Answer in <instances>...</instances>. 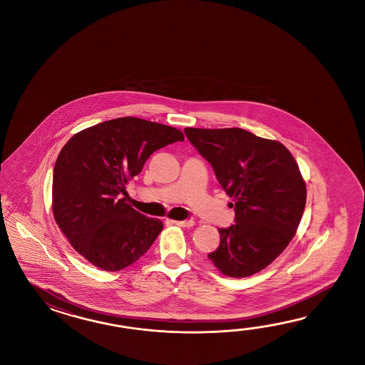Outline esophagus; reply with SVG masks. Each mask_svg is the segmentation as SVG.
<instances>
[{
    "instance_id": "obj_1",
    "label": "esophagus",
    "mask_w": 365,
    "mask_h": 365,
    "mask_svg": "<svg viewBox=\"0 0 365 365\" xmlns=\"http://www.w3.org/2000/svg\"><path fill=\"white\" fill-rule=\"evenodd\" d=\"M175 225L180 227H192L194 225L193 219H185V220H175Z\"/></svg>"
}]
</instances>
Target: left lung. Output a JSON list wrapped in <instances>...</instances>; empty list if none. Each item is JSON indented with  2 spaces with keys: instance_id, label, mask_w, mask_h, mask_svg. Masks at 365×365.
<instances>
[{
  "instance_id": "obj_1",
  "label": "left lung",
  "mask_w": 365,
  "mask_h": 365,
  "mask_svg": "<svg viewBox=\"0 0 365 365\" xmlns=\"http://www.w3.org/2000/svg\"><path fill=\"white\" fill-rule=\"evenodd\" d=\"M184 132L235 200V225L217 228L220 245L210 261L231 278L261 272L286 249L303 217L307 187L294 156L278 140L240 128Z\"/></svg>"
}]
</instances>
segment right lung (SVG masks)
Returning a JSON list of instances; mask_svg holds the SVG:
<instances>
[{"instance_id":"add662e5","label":"right lung","mask_w":365,"mask_h":365,"mask_svg":"<svg viewBox=\"0 0 365 365\" xmlns=\"http://www.w3.org/2000/svg\"><path fill=\"white\" fill-rule=\"evenodd\" d=\"M182 142L167 125L121 117L74 134L56 160L52 209L71 247L88 262L117 272L138 261L163 230L126 203L125 184L156 150Z\"/></svg>"}]
</instances>
